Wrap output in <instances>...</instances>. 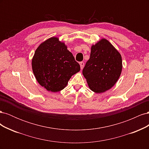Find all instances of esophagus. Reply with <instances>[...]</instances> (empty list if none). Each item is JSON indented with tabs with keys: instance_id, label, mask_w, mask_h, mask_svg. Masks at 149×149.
<instances>
[{
	"instance_id": "esophagus-1",
	"label": "esophagus",
	"mask_w": 149,
	"mask_h": 149,
	"mask_svg": "<svg viewBox=\"0 0 149 149\" xmlns=\"http://www.w3.org/2000/svg\"><path fill=\"white\" fill-rule=\"evenodd\" d=\"M79 65H80V67H81V70H83V67H84V62H83V61H81V62H80V63H79Z\"/></svg>"
}]
</instances>
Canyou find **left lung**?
Listing matches in <instances>:
<instances>
[{
  "instance_id": "8db88e82",
  "label": "left lung",
  "mask_w": 149,
  "mask_h": 149,
  "mask_svg": "<svg viewBox=\"0 0 149 149\" xmlns=\"http://www.w3.org/2000/svg\"><path fill=\"white\" fill-rule=\"evenodd\" d=\"M120 53L106 39L91 47L89 60L83 70L89 88L96 93L107 91L116 84L121 73Z\"/></svg>"
}]
</instances>
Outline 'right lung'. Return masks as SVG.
I'll list each match as a JSON object with an SVG mask.
<instances>
[{"mask_svg":"<svg viewBox=\"0 0 149 149\" xmlns=\"http://www.w3.org/2000/svg\"><path fill=\"white\" fill-rule=\"evenodd\" d=\"M31 65L38 83L52 92L64 89L71 76L80 70L73 54L56 37L40 45L35 52Z\"/></svg>","mask_w":149,"mask_h":149,"instance_id":"obj_1","label":"right lung"}]
</instances>
